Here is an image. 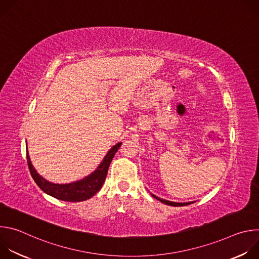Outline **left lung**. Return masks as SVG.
<instances>
[{"instance_id": "obj_1", "label": "left lung", "mask_w": 259, "mask_h": 259, "mask_svg": "<svg viewBox=\"0 0 259 259\" xmlns=\"http://www.w3.org/2000/svg\"><path fill=\"white\" fill-rule=\"evenodd\" d=\"M152 196H153L154 198H156L157 200L161 201L162 203H164V204H166V205H169V206H174V207L186 206V205H190V204H192V203H193V202H190V203H175V202H171V201H167V200H163V199H161V198H158V197H156V196H155V195H153V194H152Z\"/></svg>"}]
</instances>
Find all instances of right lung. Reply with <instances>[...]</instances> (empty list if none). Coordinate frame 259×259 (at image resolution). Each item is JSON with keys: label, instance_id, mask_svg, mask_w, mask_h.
<instances>
[{"label": "right lung", "instance_id": "obj_1", "mask_svg": "<svg viewBox=\"0 0 259 259\" xmlns=\"http://www.w3.org/2000/svg\"><path fill=\"white\" fill-rule=\"evenodd\" d=\"M121 144L122 143L119 142L108 151L102 163L92 174L85 177L84 179H81L79 181L72 182V183H67V184H55L47 181L45 178L40 176L38 172H36L35 169L32 167L27 152H26V160H27L28 169L30 171V174L34 182L38 184V187L43 192L61 201L81 202V201L90 199L101 189L102 184L105 180L110 162H112L113 158L115 157V154L120 149Z\"/></svg>", "mask_w": 259, "mask_h": 259}]
</instances>
